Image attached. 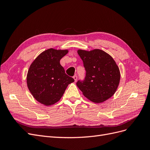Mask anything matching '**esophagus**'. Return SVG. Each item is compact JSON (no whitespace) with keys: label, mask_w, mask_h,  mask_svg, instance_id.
<instances>
[{"label":"esophagus","mask_w":150,"mask_h":150,"mask_svg":"<svg viewBox=\"0 0 150 150\" xmlns=\"http://www.w3.org/2000/svg\"><path fill=\"white\" fill-rule=\"evenodd\" d=\"M73 78H74V81L76 82V81H77V79H78V76H77L76 75H75V76H73Z\"/></svg>","instance_id":"esophagus-1"}]
</instances>
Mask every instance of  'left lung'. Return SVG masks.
<instances>
[{"label":"left lung","mask_w":150,"mask_h":150,"mask_svg":"<svg viewBox=\"0 0 150 150\" xmlns=\"http://www.w3.org/2000/svg\"><path fill=\"white\" fill-rule=\"evenodd\" d=\"M86 73L76 84L90 101L101 103L113 96L118 87L120 72L113 58L102 50H78Z\"/></svg>","instance_id":"8db88e82"}]
</instances>
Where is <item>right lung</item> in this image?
<instances>
[{
    "label": "right lung",
    "instance_id": "obj_1",
    "mask_svg": "<svg viewBox=\"0 0 150 150\" xmlns=\"http://www.w3.org/2000/svg\"><path fill=\"white\" fill-rule=\"evenodd\" d=\"M68 50L52 48L44 51L30 64L27 84L33 97L40 103L51 106L60 100L67 86L74 79L67 76L60 60Z\"/></svg>",
    "mask_w": 150,
    "mask_h": 150
}]
</instances>
